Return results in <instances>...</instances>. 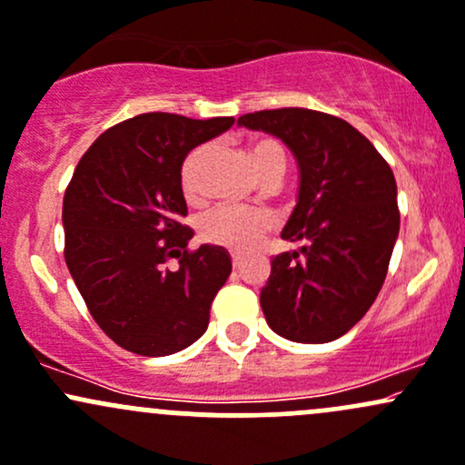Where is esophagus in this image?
Instances as JSON below:
<instances>
[{
  "label": "esophagus",
  "instance_id": "obj_1",
  "mask_svg": "<svg viewBox=\"0 0 465 465\" xmlns=\"http://www.w3.org/2000/svg\"><path fill=\"white\" fill-rule=\"evenodd\" d=\"M232 266L242 268L243 266V257L239 252H232Z\"/></svg>",
  "mask_w": 465,
  "mask_h": 465
}]
</instances>
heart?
I'll list each match as a JSON object with an SVG mask.
<instances>
[{
	"instance_id": "1",
	"label": "heart",
	"mask_w": 465,
	"mask_h": 465,
	"mask_svg": "<svg viewBox=\"0 0 465 465\" xmlns=\"http://www.w3.org/2000/svg\"><path fill=\"white\" fill-rule=\"evenodd\" d=\"M206 148H194V151L183 159L182 173V191L188 199H197V168L202 163ZM248 157H251L252 171L257 177L266 174H282L286 171V154H283L282 143L271 137L252 139L248 146ZM274 219L271 213L251 208V211H237V208H217V211L203 214L199 219V237L213 246L228 248V251H251L262 242V237L272 228Z\"/></svg>"
}]
</instances>
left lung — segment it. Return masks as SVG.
I'll list each match as a JSON object with an SVG mask.
<instances>
[{"instance_id": "obj_1", "label": "left lung", "mask_w": 465, "mask_h": 465, "mask_svg": "<svg viewBox=\"0 0 465 465\" xmlns=\"http://www.w3.org/2000/svg\"><path fill=\"white\" fill-rule=\"evenodd\" d=\"M239 126L282 139L297 159V206L283 226L299 251L271 262L262 311L279 337L328 343L371 311L399 237L397 182L357 128L308 108L239 117Z\"/></svg>"}]
</instances>
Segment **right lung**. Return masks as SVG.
<instances>
[{"instance_id": "1", "label": "right lung", "mask_w": 465, "mask_h": 465, "mask_svg": "<svg viewBox=\"0 0 465 465\" xmlns=\"http://www.w3.org/2000/svg\"><path fill=\"white\" fill-rule=\"evenodd\" d=\"M234 124L146 113L99 134L64 194L66 266L88 311L117 346L166 357L197 341L232 271L226 248L186 246L193 231L183 159ZM168 258L180 266L170 271Z\"/></svg>"}]
</instances>
